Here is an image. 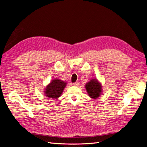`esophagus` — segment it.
Wrapping results in <instances>:
<instances>
[{"instance_id":"esophagus-1","label":"esophagus","mask_w":147,"mask_h":147,"mask_svg":"<svg viewBox=\"0 0 147 147\" xmlns=\"http://www.w3.org/2000/svg\"><path fill=\"white\" fill-rule=\"evenodd\" d=\"M73 85H74V86H78V85H79V82H75V83H73Z\"/></svg>"}]
</instances>
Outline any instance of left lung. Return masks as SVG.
Returning a JSON list of instances; mask_svg holds the SVG:
<instances>
[{
	"mask_svg": "<svg viewBox=\"0 0 147 147\" xmlns=\"http://www.w3.org/2000/svg\"><path fill=\"white\" fill-rule=\"evenodd\" d=\"M88 96L92 99H97L102 95V86L97 78H92L85 84Z\"/></svg>",
	"mask_w": 147,
	"mask_h": 147,
	"instance_id": "8db88e82",
	"label": "left lung"
}]
</instances>
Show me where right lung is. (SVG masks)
<instances>
[{
    "label": "right lung",
    "instance_id": "obj_1",
    "mask_svg": "<svg viewBox=\"0 0 147 147\" xmlns=\"http://www.w3.org/2000/svg\"><path fill=\"white\" fill-rule=\"evenodd\" d=\"M67 85V83L58 78L52 80L46 88L44 89V94L48 98L50 99H58L61 96L65 87Z\"/></svg>",
    "mask_w": 147,
    "mask_h": 147
}]
</instances>
